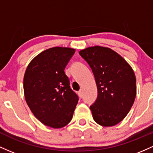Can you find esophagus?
Returning <instances> with one entry per match:
<instances>
[{
    "label": "esophagus",
    "instance_id": "obj_1",
    "mask_svg": "<svg viewBox=\"0 0 153 153\" xmlns=\"http://www.w3.org/2000/svg\"><path fill=\"white\" fill-rule=\"evenodd\" d=\"M78 95H79V97H82V96H83V93H82V90H79L78 92Z\"/></svg>",
    "mask_w": 153,
    "mask_h": 153
}]
</instances>
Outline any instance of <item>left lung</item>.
<instances>
[{
	"label": "left lung",
	"instance_id": "obj_1",
	"mask_svg": "<svg viewBox=\"0 0 153 153\" xmlns=\"http://www.w3.org/2000/svg\"><path fill=\"white\" fill-rule=\"evenodd\" d=\"M95 76L97 97L90 106L96 123L113 126L129 112L136 97V77L128 63L108 48L95 46L79 52Z\"/></svg>",
	"mask_w": 153,
	"mask_h": 153
}]
</instances>
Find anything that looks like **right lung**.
Wrapping results in <instances>:
<instances>
[{
    "instance_id": "1",
    "label": "right lung",
    "mask_w": 153,
    "mask_h": 153,
    "mask_svg": "<svg viewBox=\"0 0 153 153\" xmlns=\"http://www.w3.org/2000/svg\"><path fill=\"white\" fill-rule=\"evenodd\" d=\"M74 53L69 48L48 49L36 56L26 69V102L35 117L50 127L67 125L78 102V95L70 87L64 72Z\"/></svg>"
}]
</instances>
